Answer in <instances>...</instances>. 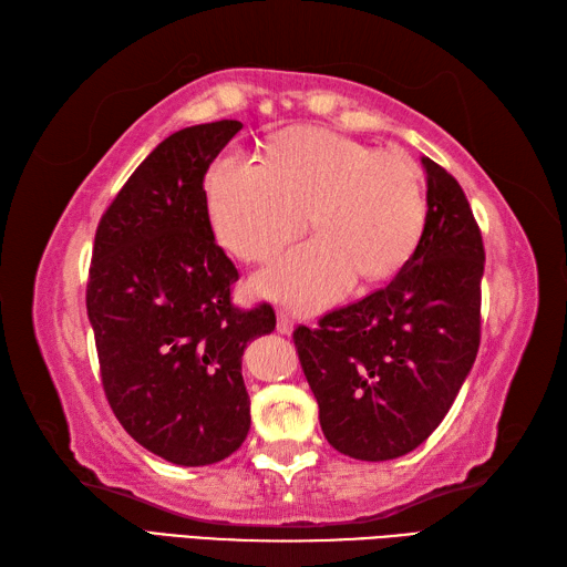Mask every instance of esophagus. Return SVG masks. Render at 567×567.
I'll return each mask as SVG.
<instances>
[{
    "label": "esophagus",
    "instance_id": "esophagus-1",
    "mask_svg": "<svg viewBox=\"0 0 567 567\" xmlns=\"http://www.w3.org/2000/svg\"><path fill=\"white\" fill-rule=\"evenodd\" d=\"M276 329H279L281 334H291V331H293V317L281 310L279 317H276Z\"/></svg>",
    "mask_w": 567,
    "mask_h": 567
}]
</instances>
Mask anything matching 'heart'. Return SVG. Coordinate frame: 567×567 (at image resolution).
Listing matches in <instances>:
<instances>
[{
	"instance_id": "1",
	"label": "heart",
	"mask_w": 567,
	"mask_h": 567,
	"mask_svg": "<svg viewBox=\"0 0 567 567\" xmlns=\"http://www.w3.org/2000/svg\"><path fill=\"white\" fill-rule=\"evenodd\" d=\"M204 199L218 243L247 261L279 252L310 214L320 233L257 276L259 291L300 310L334 302L358 274H394L425 224L419 165L331 130L288 132L267 161L224 151L204 175Z\"/></svg>"
}]
</instances>
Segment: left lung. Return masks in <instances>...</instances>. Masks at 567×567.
<instances>
[{"label":"left lung","instance_id":"obj_1","mask_svg":"<svg viewBox=\"0 0 567 567\" xmlns=\"http://www.w3.org/2000/svg\"><path fill=\"white\" fill-rule=\"evenodd\" d=\"M425 226L394 279L300 324L293 343L329 445L363 462L416 450L445 419L481 343L483 238L464 189L421 158Z\"/></svg>","mask_w":567,"mask_h":567}]
</instances>
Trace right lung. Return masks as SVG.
<instances>
[{
    "label": "right lung",
    "instance_id": "add662e5",
    "mask_svg": "<svg viewBox=\"0 0 567 567\" xmlns=\"http://www.w3.org/2000/svg\"><path fill=\"white\" fill-rule=\"evenodd\" d=\"M240 130L220 120L163 140L107 206L93 243L86 308L107 404L136 443L183 466L243 445V351L276 327L269 302L233 306L238 269L206 214L204 175Z\"/></svg>",
    "mask_w": 567,
    "mask_h": 567
}]
</instances>
